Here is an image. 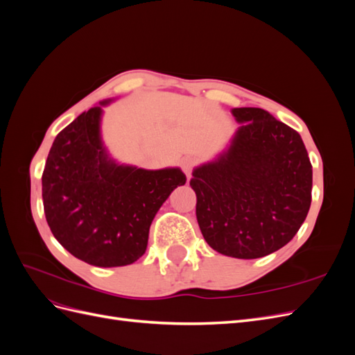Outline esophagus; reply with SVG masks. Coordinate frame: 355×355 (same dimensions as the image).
<instances>
[{
    "instance_id": "34e87169",
    "label": "esophagus",
    "mask_w": 355,
    "mask_h": 355,
    "mask_svg": "<svg viewBox=\"0 0 355 355\" xmlns=\"http://www.w3.org/2000/svg\"><path fill=\"white\" fill-rule=\"evenodd\" d=\"M182 170L185 171V175L188 176V178H191V173H192V167H194V159L192 158H189V157H187V158H184L182 159Z\"/></svg>"
}]
</instances>
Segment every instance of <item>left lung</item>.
<instances>
[{
	"instance_id": "8db88e82",
	"label": "left lung",
	"mask_w": 355,
	"mask_h": 355,
	"mask_svg": "<svg viewBox=\"0 0 355 355\" xmlns=\"http://www.w3.org/2000/svg\"><path fill=\"white\" fill-rule=\"evenodd\" d=\"M240 125L222 153L192 170L204 240L225 256L277 252L304 223L313 166L302 137L261 108L231 110Z\"/></svg>"
}]
</instances>
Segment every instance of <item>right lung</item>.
<instances>
[{"mask_svg":"<svg viewBox=\"0 0 355 355\" xmlns=\"http://www.w3.org/2000/svg\"><path fill=\"white\" fill-rule=\"evenodd\" d=\"M99 102L63 128L42 173V204L55 239L78 259L111 268L136 262L149 227L175 188L185 185L179 167L146 170L114 159L102 139Z\"/></svg>","mask_w":355,"mask_h":355,"instance_id":"1","label":"right lung"}]
</instances>
